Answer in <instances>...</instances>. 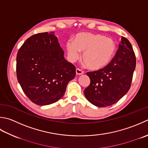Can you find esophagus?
Masks as SVG:
<instances>
[{
    "label": "esophagus",
    "mask_w": 148,
    "mask_h": 148,
    "mask_svg": "<svg viewBox=\"0 0 148 148\" xmlns=\"http://www.w3.org/2000/svg\"><path fill=\"white\" fill-rule=\"evenodd\" d=\"M76 72L77 75H82V74H84V72L81 70V69H76Z\"/></svg>",
    "instance_id": "1"
}]
</instances>
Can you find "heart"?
Instances as JSON below:
<instances>
[{"label": "heart", "instance_id": "1", "mask_svg": "<svg viewBox=\"0 0 148 148\" xmlns=\"http://www.w3.org/2000/svg\"><path fill=\"white\" fill-rule=\"evenodd\" d=\"M65 46L72 62L79 59L81 51H84L83 62L94 71L106 67L114 59L117 49L116 43L110 38L87 32L77 33L73 38V42L69 40Z\"/></svg>", "mask_w": 148, "mask_h": 148}]
</instances>
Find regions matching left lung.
Returning <instances> with one entry per match:
<instances>
[{"instance_id":"8db88e82","label":"left lung","mask_w":148,"mask_h":148,"mask_svg":"<svg viewBox=\"0 0 148 148\" xmlns=\"http://www.w3.org/2000/svg\"><path fill=\"white\" fill-rule=\"evenodd\" d=\"M136 66V58L129 40L122 36L111 63L101 70L88 72L90 83L84 90L90 103L98 107L114 105L130 88Z\"/></svg>"}]
</instances>
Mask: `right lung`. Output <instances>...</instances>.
I'll return each instance as SVG.
<instances>
[{
  "label": "right lung",
  "mask_w": 148,
  "mask_h": 148,
  "mask_svg": "<svg viewBox=\"0 0 148 148\" xmlns=\"http://www.w3.org/2000/svg\"><path fill=\"white\" fill-rule=\"evenodd\" d=\"M76 67L64 58L54 32L25 40L16 56V76L25 94L38 105H51L64 95Z\"/></svg>",
  "instance_id": "right-lung-1"
}]
</instances>
